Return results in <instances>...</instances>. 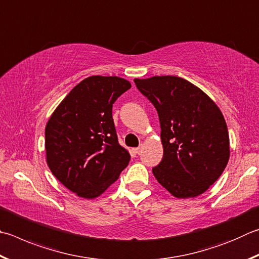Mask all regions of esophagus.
<instances>
[{
    "label": "esophagus",
    "mask_w": 259,
    "mask_h": 259,
    "mask_svg": "<svg viewBox=\"0 0 259 259\" xmlns=\"http://www.w3.org/2000/svg\"><path fill=\"white\" fill-rule=\"evenodd\" d=\"M134 152H135L136 154H139L140 152H142V146H140V147H137V148H135V149H134Z\"/></svg>",
    "instance_id": "esophagus-1"
}]
</instances>
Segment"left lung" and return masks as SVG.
I'll return each mask as SVG.
<instances>
[{"label":"left lung","instance_id":"8db88e82","mask_svg":"<svg viewBox=\"0 0 259 259\" xmlns=\"http://www.w3.org/2000/svg\"><path fill=\"white\" fill-rule=\"evenodd\" d=\"M161 124L163 158L154 177L177 198L203 194L222 175L230 157L228 126L218 105L186 79H135Z\"/></svg>","mask_w":259,"mask_h":259}]
</instances>
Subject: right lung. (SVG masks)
<instances>
[{
    "mask_svg": "<svg viewBox=\"0 0 259 259\" xmlns=\"http://www.w3.org/2000/svg\"><path fill=\"white\" fill-rule=\"evenodd\" d=\"M130 87L119 77L83 79L46 124L50 170L79 197L92 199L102 195L129 164L130 154L117 142L112 107Z\"/></svg>",
    "mask_w": 259,
    "mask_h": 259,
    "instance_id": "obj_1",
    "label": "right lung"
}]
</instances>
